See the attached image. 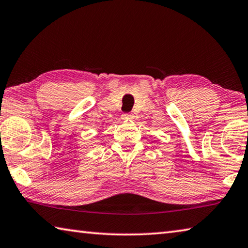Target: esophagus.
Wrapping results in <instances>:
<instances>
[{"label":"esophagus","mask_w":248,"mask_h":248,"mask_svg":"<svg viewBox=\"0 0 248 248\" xmlns=\"http://www.w3.org/2000/svg\"><path fill=\"white\" fill-rule=\"evenodd\" d=\"M132 115L131 114H124L123 115V119L124 120H127V119H132Z\"/></svg>","instance_id":"1"}]
</instances>
